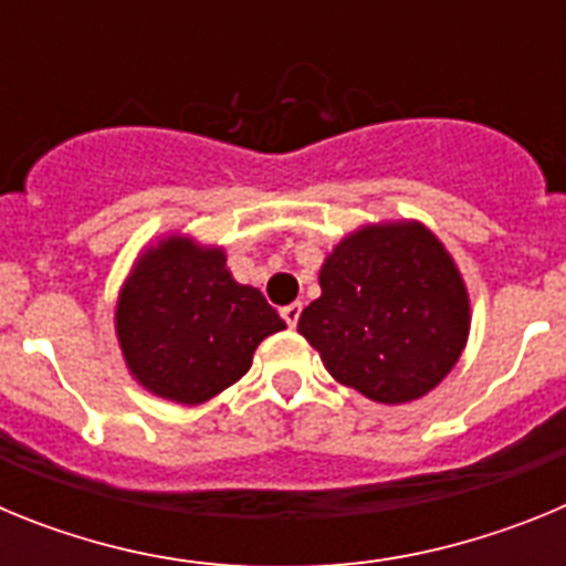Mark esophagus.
Segmentation results:
<instances>
[{
	"instance_id": "34e87169",
	"label": "esophagus",
	"mask_w": 566,
	"mask_h": 566,
	"mask_svg": "<svg viewBox=\"0 0 566 566\" xmlns=\"http://www.w3.org/2000/svg\"><path fill=\"white\" fill-rule=\"evenodd\" d=\"M300 312H303V306H300V303H292V306H283V308H280V317L286 319L289 328H294V326H297Z\"/></svg>"
}]
</instances>
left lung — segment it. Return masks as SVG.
I'll use <instances>...</instances> for the list:
<instances>
[{"mask_svg": "<svg viewBox=\"0 0 566 566\" xmlns=\"http://www.w3.org/2000/svg\"><path fill=\"white\" fill-rule=\"evenodd\" d=\"M297 332L337 382L382 405L433 391L462 357L470 297L442 240L419 221L368 223L319 269Z\"/></svg>", "mask_w": 566, "mask_h": 566, "instance_id": "1", "label": "left lung"}]
</instances>
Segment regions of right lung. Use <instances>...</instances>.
I'll return each mask as SVG.
<instances>
[{
	"label": "right lung",
	"mask_w": 566,
	"mask_h": 566,
	"mask_svg": "<svg viewBox=\"0 0 566 566\" xmlns=\"http://www.w3.org/2000/svg\"><path fill=\"white\" fill-rule=\"evenodd\" d=\"M286 323L227 269L221 247L167 234L138 254L115 306V337L138 385L201 405L252 368L254 348Z\"/></svg>",
	"instance_id": "obj_1"
}]
</instances>
